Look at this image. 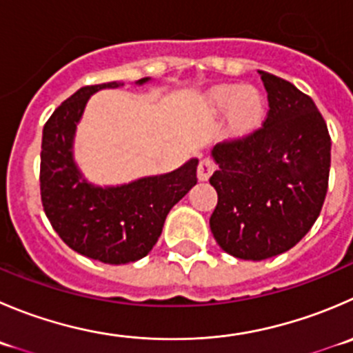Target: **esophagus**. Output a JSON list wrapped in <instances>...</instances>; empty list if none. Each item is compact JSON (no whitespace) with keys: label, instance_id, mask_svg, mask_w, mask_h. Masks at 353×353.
<instances>
[{"label":"esophagus","instance_id":"obj_1","mask_svg":"<svg viewBox=\"0 0 353 353\" xmlns=\"http://www.w3.org/2000/svg\"><path fill=\"white\" fill-rule=\"evenodd\" d=\"M214 170H215V163L212 162L210 159H201L200 163H198V169H196L198 179L207 181L208 177L214 174Z\"/></svg>","mask_w":353,"mask_h":353}]
</instances>
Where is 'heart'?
I'll use <instances>...</instances> for the list:
<instances>
[{
  "instance_id": "b5f03b06",
  "label": "heart",
  "mask_w": 353,
  "mask_h": 353,
  "mask_svg": "<svg viewBox=\"0 0 353 353\" xmlns=\"http://www.w3.org/2000/svg\"><path fill=\"white\" fill-rule=\"evenodd\" d=\"M210 105L215 112L231 110V122L236 131H250L260 124L265 101L255 88L219 85L210 93Z\"/></svg>"
}]
</instances>
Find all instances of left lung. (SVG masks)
<instances>
[{
    "instance_id": "1",
    "label": "left lung",
    "mask_w": 353,
    "mask_h": 353,
    "mask_svg": "<svg viewBox=\"0 0 353 353\" xmlns=\"http://www.w3.org/2000/svg\"><path fill=\"white\" fill-rule=\"evenodd\" d=\"M268 91L263 124L212 150L217 205L210 229L224 252L265 260L295 246L317 221L327 193L331 138L312 98L259 72Z\"/></svg>"
}]
</instances>
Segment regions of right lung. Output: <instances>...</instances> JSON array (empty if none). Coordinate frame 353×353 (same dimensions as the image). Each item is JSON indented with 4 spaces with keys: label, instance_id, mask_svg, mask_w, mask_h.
<instances>
[{
    "label": "right lung",
    "instance_id": "right-lung-1",
    "mask_svg": "<svg viewBox=\"0 0 353 353\" xmlns=\"http://www.w3.org/2000/svg\"><path fill=\"white\" fill-rule=\"evenodd\" d=\"M119 85L124 84L84 85L51 114L43 129L39 170L41 201L57 234L74 252L115 265L148 255L170 208L198 181L196 159L174 172L117 188H97L82 179L72 160L75 125L91 94Z\"/></svg>",
    "mask_w": 353,
    "mask_h": 353
}]
</instances>
